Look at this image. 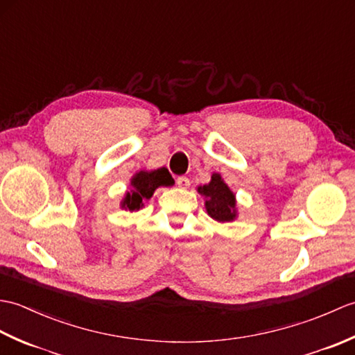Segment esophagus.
I'll list each match as a JSON object with an SVG mask.
<instances>
[{
	"label": "esophagus",
	"mask_w": 355,
	"mask_h": 355,
	"mask_svg": "<svg viewBox=\"0 0 355 355\" xmlns=\"http://www.w3.org/2000/svg\"><path fill=\"white\" fill-rule=\"evenodd\" d=\"M177 184H178V187H182V189H186V187L191 186V182H189V178H187V177H178Z\"/></svg>",
	"instance_id": "1"
}]
</instances>
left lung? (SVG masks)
Wrapping results in <instances>:
<instances>
[{"instance_id":"1","label":"left lung","mask_w":355,"mask_h":355,"mask_svg":"<svg viewBox=\"0 0 355 355\" xmlns=\"http://www.w3.org/2000/svg\"><path fill=\"white\" fill-rule=\"evenodd\" d=\"M198 192L206 198V210L218 223H230L236 218L235 193L224 183L220 173H214L209 184L200 186Z\"/></svg>"}]
</instances>
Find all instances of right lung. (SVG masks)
I'll use <instances>...</instances> for the list:
<instances>
[{
    "mask_svg": "<svg viewBox=\"0 0 355 355\" xmlns=\"http://www.w3.org/2000/svg\"><path fill=\"white\" fill-rule=\"evenodd\" d=\"M172 184L173 178L166 168L155 171H140L131 178V191L126 192L120 206L131 210V212L132 210H139L145 206L143 202L153 197L157 187Z\"/></svg>",
    "mask_w": 355,
    "mask_h": 355,
    "instance_id": "right-lung-1",
    "label": "right lung"
}]
</instances>
